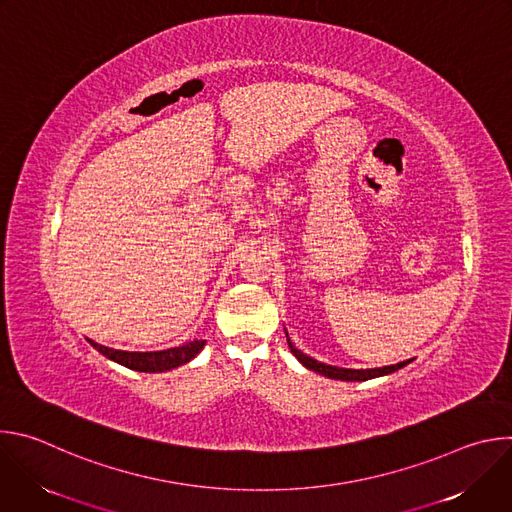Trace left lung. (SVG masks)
I'll list each match as a JSON object with an SVG mask.
<instances>
[{
    "label": "left lung",
    "mask_w": 512,
    "mask_h": 512,
    "mask_svg": "<svg viewBox=\"0 0 512 512\" xmlns=\"http://www.w3.org/2000/svg\"><path fill=\"white\" fill-rule=\"evenodd\" d=\"M285 338H287V344H289V350L294 352V356L304 364L306 369L318 373V375H324L328 379H336V381H369V379H377V377H385V375H391L403 367H407V364L413 360H403V362H397V364H389V367H379V369H342V367H332V364H326V362H320L308 354H304L302 350H298L294 344H291L287 332H285Z\"/></svg>",
    "instance_id": "obj_1"
}]
</instances>
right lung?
Returning <instances> with one entry per match:
<instances>
[{
  "label": "right lung",
  "mask_w": 512,
  "mask_h": 512,
  "mask_svg": "<svg viewBox=\"0 0 512 512\" xmlns=\"http://www.w3.org/2000/svg\"><path fill=\"white\" fill-rule=\"evenodd\" d=\"M89 344L93 348H97L103 356H107L109 360L121 364V367H127L131 371L137 373H166L172 369L182 367V364L190 362L192 358H196V354L204 348L206 340H190L182 346H174V348H166V350H154V352H129V350H115L103 344H97L95 340L87 338Z\"/></svg>",
  "instance_id": "right-lung-1"
}]
</instances>
